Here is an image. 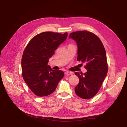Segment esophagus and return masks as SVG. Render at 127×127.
<instances>
[{"mask_svg":"<svg viewBox=\"0 0 127 127\" xmlns=\"http://www.w3.org/2000/svg\"><path fill=\"white\" fill-rule=\"evenodd\" d=\"M65 74L66 75V76H69L70 75H72L73 74V72H71V71H66L65 72Z\"/></svg>","mask_w":127,"mask_h":127,"instance_id":"esophagus-1","label":"esophagus"}]
</instances>
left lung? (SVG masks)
Returning a JSON list of instances; mask_svg holds the SVG:
<instances>
[{"label": "left lung", "mask_w": 127, "mask_h": 127, "mask_svg": "<svg viewBox=\"0 0 127 127\" xmlns=\"http://www.w3.org/2000/svg\"><path fill=\"white\" fill-rule=\"evenodd\" d=\"M69 38L78 45L77 61L85 63L87 72H75L79 79L75 88L77 95L85 99L94 97L99 91L108 72V65L106 52L100 38L88 31L71 33Z\"/></svg>", "instance_id": "1"}]
</instances>
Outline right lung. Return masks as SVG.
I'll return each mask as SVG.
<instances>
[{
    "mask_svg": "<svg viewBox=\"0 0 127 127\" xmlns=\"http://www.w3.org/2000/svg\"><path fill=\"white\" fill-rule=\"evenodd\" d=\"M68 33L44 32L33 37L25 49L22 59L25 82L37 96L49 95L64 77L62 70H52L48 60L58 47L65 41Z\"/></svg>",
    "mask_w": 127,
    "mask_h": 127,
    "instance_id": "obj_1",
    "label": "right lung"
}]
</instances>
